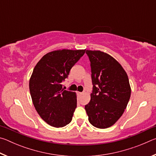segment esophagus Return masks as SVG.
I'll return each mask as SVG.
<instances>
[{
  "mask_svg": "<svg viewBox=\"0 0 156 156\" xmlns=\"http://www.w3.org/2000/svg\"><path fill=\"white\" fill-rule=\"evenodd\" d=\"M77 94L78 96H81L82 94H83V92H79V91H77Z\"/></svg>",
  "mask_w": 156,
  "mask_h": 156,
  "instance_id": "34e87169",
  "label": "esophagus"
}]
</instances>
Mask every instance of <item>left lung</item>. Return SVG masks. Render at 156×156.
Segmentation results:
<instances>
[{
  "label": "left lung",
  "mask_w": 156,
  "mask_h": 156,
  "mask_svg": "<svg viewBox=\"0 0 156 156\" xmlns=\"http://www.w3.org/2000/svg\"><path fill=\"white\" fill-rule=\"evenodd\" d=\"M91 62L93 91L84 109L95 127L106 129L123 114L131 96L128 76L121 65L109 54L87 50Z\"/></svg>",
  "instance_id": "obj_1"
}]
</instances>
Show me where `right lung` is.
I'll return each instance as SVG.
<instances>
[{
  "instance_id": "right-lung-1",
  "label": "right lung",
  "mask_w": 156,
  "mask_h": 156,
  "mask_svg": "<svg viewBox=\"0 0 156 156\" xmlns=\"http://www.w3.org/2000/svg\"><path fill=\"white\" fill-rule=\"evenodd\" d=\"M84 53L85 49L55 50L42 57L34 69L29 84L33 104L42 119L54 127H62L72 120L76 94L65 90L61 83Z\"/></svg>"
}]
</instances>
